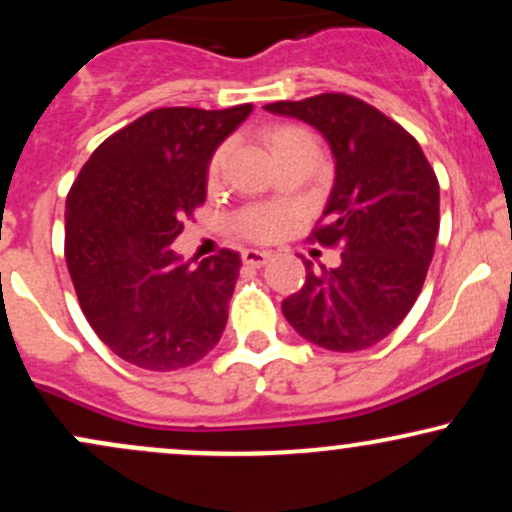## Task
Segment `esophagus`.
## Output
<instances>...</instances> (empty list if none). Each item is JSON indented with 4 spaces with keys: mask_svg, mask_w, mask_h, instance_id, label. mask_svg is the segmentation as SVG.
I'll return each instance as SVG.
<instances>
[{
    "mask_svg": "<svg viewBox=\"0 0 512 512\" xmlns=\"http://www.w3.org/2000/svg\"><path fill=\"white\" fill-rule=\"evenodd\" d=\"M240 260H243L245 267H262V264L269 260V252H264V250H243Z\"/></svg>",
    "mask_w": 512,
    "mask_h": 512,
    "instance_id": "esophagus-1",
    "label": "esophagus"
}]
</instances>
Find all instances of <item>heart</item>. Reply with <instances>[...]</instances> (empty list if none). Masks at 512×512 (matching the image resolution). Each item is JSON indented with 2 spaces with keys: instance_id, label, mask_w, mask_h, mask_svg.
I'll list each match as a JSON object with an SVG mask.
<instances>
[{
  "instance_id": "b5f03b06",
  "label": "heart",
  "mask_w": 512,
  "mask_h": 512,
  "mask_svg": "<svg viewBox=\"0 0 512 512\" xmlns=\"http://www.w3.org/2000/svg\"><path fill=\"white\" fill-rule=\"evenodd\" d=\"M267 144L269 149H272L276 161H281V158L289 154H296V151H305V149L317 151L313 132H310L308 127L296 125V122H281V125L272 127V132L267 134ZM221 163H223V149H219L214 156H211L209 170H207L209 180L219 178ZM286 221H289V216H286L284 209L260 207V204H257V207H248L240 211L236 219V228L240 231V236L257 240V243H264V240H274L279 236V233L284 231Z\"/></svg>"
}]
</instances>
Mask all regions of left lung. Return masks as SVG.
I'll return each mask as SVG.
<instances>
[{
  "label": "left lung",
  "instance_id": "1",
  "mask_svg": "<svg viewBox=\"0 0 512 512\" xmlns=\"http://www.w3.org/2000/svg\"><path fill=\"white\" fill-rule=\"evenodd\" d=\"M325 134L337 178L308 240L342 250L337 269L305 260L301 291L281 310L303 339L361 351L407 317L426 281L440 226V190L419 142L399 122L349 93L264 105Z\"/></svg>",
  "mask_w": 512,
  "mask_h": 512
}]
</instances>
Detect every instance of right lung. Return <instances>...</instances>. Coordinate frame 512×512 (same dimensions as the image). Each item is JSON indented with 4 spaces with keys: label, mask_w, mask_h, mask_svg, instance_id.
Wrapping results in <instances>:
<instances>
[{
    "label": "right lung",
    "mask_w": 512,
    "mask_h": 512,
    "mask_svg": "<svg viewBox=\"0 0 512 512\" xmlns=\"http://www.w3.org/2000/svg\"><path fill=\"white\" fill-rule=\"evenodd\" d=\"M252 105L156 108L93 151L67 195L64 260L88 325L144 370L187 368L219 344L240 257L180 262L170 243L207 199V166Z\"/></svg>",
    "instance_id": "1"
}]
</instances>
